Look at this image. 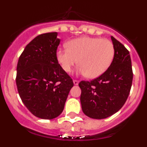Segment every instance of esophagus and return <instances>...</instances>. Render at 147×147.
<instances>
[{"label": "esophagus", "instance_id": "esophagus-1", "mask_svg": "<svg viewBox=\"0 0 147 147\" xmlns=\"http://www.w3.org/2000/svg\"><path fill=\"white\" fill-rule=\"evenodd\" d=\"M79 82H80V81H79V80H74V84L75 85H77L78 84H79Z\"/></svg>", "mask_w": 147, "mask_h": 147}]
</instances>
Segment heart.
<instances>
[{"label": "heart", "mask_w": 147, "mask_h": 147, "mask_svg": "<svg viewBox=\"0 0 147 147\" xmlns=\"http://www.w3.org/2000/svg\"><path fill=\"white\" fill-rule=\"evenodd\" d=\"M65 49H58L57 59L62 69L69 73L79 65V72L89 78L103 74L113 60L115 49L107 39L82 37L66 43Z\"/></svg>", "instance_id": "1"}]
</instances>
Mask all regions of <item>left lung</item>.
<instances>
[{"mask_svg": "<svg viewBox=\"0 0 147 147\" xmlns=\"http://www.w3.org/2000/svg\"><path fill=\"white\" fill-rule=\"evenodd\" d=\"M111 40L115 54L108 69L90 82L79 83L82 109L92 119H106L118 112L125 104L132 86L133 73L129 51L113 37Z\"/></svg>", "mask_w": 147, "mask_h": 147, "instance_id": "1", "label": "left lung"}]
</instances>
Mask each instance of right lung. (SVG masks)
Here are the masks:
<instances>
[{"instance_id": "obj_1", "label": "right lung", "mask_w": 147, "mask_h": 147, "mask_svg": "<svg viewBox=\"0 0 147 147\" xmlns=\"http://www.w3.org/2000/svg\"><path fill=\"white\" fill-rule=\"evenodd\" d=\"M57 32L38 35L26 46L17 66L16 84L22 102L42 119L59 116L65 107L72 79L57 59Z\"/></svg>"}]
</instances>
